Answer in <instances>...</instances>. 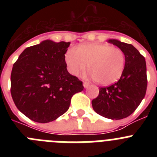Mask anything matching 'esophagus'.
<instances>
[{
  "instance_id": "obj_1",
  "label": "esophagus",
  "mask_w": 157,
  "mask_h": 157,
  "mask_svg": "<svg viewBox=\"0 0 157 157\" xmlns=\"http://www.w3.org/2000/svg\"><path fill=\"white\" fill-rule=\"evenodd\" d=\"M90 82H83V86L85 87V88H88L89 86H90Z\"/></svg>"
}]
</instances>
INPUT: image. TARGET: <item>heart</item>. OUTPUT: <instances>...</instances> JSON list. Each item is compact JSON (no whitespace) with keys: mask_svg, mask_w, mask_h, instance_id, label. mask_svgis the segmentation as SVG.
Masks as SVG:
<instances>
[{"mask_svg":"<svg viewBox=\"0 0 157 157\" xmlns=\"http://www.w3.org/2000/svg\"><path fill=\"white\" fill-rule=\"evenodd\" d=\"M67 70L78 75L89 67L91 76L100 85L109 86L121 78L125 68L126 58L120 48L109 44L90 43L71 47L65 53Z\"/></svg>","mask_w":157,"mask_h":157,"instance_id":"obj_1","label":"heart"}]
</instances>
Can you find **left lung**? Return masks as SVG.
Listing matches in <instances>:
<instances>
[{"label":"left lung","instance_id":"obj_1","mask_svg":"<svg viewBox=\"0 0 157 157\" xmlns=\"http://www.w3.org/2000/svg\"><path fill=\"white\" fill-rule=\"evenodd\" d=\"M109 43L122 49L126 58L125 68L119 81L100 87L99 95L92 101L93 109L108 119L121 120L131 115L145 98L147 90L145 59L136 48L115 39Z\"/></svg>","mask_w":157,"mask_h":157}]
</instances>
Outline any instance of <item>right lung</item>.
<instances>
[{
  "label": "right lung",
  "instance_id": "1",
  "mask_svg": "<svg viewBox=\"0 0 157 157\" xmlns=\"http://www.w3.org/2000/svg\"><path fill=\"white\" fill-rule=\"evenodd\" d=\"M70 42L50 40L27 48L11 73V94L20 112L37 123L56 120L67 111L72 96L83 90L82 82L67 70Z\"/></svg>",
  "mask_w": 157,
  "mask_h": 157
}]
</instances>
